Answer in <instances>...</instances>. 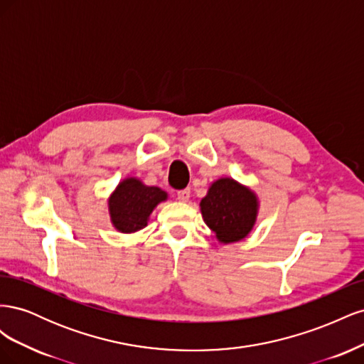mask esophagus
I'll return each instance as SVG.
<instances>
[{
	"mask_svg": "<svg viewBox=\"0 0 364 364\" xmlns=\"http://www.w3.org/2000/svg\"><path fill=\"white\" fill-rule=\"evenodd\" d=\"M178 199L181 202H188L190 200V188H185V190L178 191Z\"/></svg>",
	"mask_w": 364,
	"mask_h": 364,
	"instance_id": "obj_1",
	"label": "esophagus"
}]
</instances>
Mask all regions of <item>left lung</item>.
Returning a JSON list of instances; mask_svg holds the SVG:
<instances>
[{"mask_svg": "<svg viewBox=\"0 0 364 364\" xmlns=\"http://www.w3.org/2000/svg\"><path fill=\"white\" fill-rule=\"evenodd\" d=\"M200 213L220 245L237 243L255 228L259 199L250 186L232 178H220L209 185L200 200Z\"/></svg>", "mask_w": 364, "mask_h": 364, "instance_id": "8db88e82", "label": "left lung"}]
</instances>
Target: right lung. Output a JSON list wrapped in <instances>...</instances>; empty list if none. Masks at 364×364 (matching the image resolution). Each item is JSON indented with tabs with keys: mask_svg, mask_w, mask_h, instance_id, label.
<instances>
[{
	"mask_svg": "<svg viewBox=\"0 0 364 364\" xmlns=\"http://www.w3.org/2000/svg\"><path fill=\"white\" fill-rule=\"evenodd\" d=\"M168 199L159 186H150L135 176H127L107 197V213L112 226L121 234L144 229L155 208Z\"/></svg>",
	"mask_w": 364,
	"mask_h": 364,
	"instance_id": "1",
	"label": "right lung"
}]
</instances>
